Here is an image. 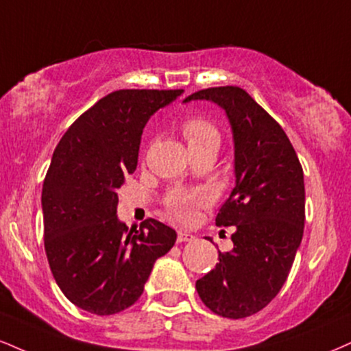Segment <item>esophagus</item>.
I'll return each instance as SVG.
<instances>
[{"mask_svg":"<svg viewBox=\"0 0 351 351\" xmlns=\"http://www.w3.org/2000/svg\"><path fill=\"white\" fill-rule=\"evenodd\" d=\"M194 237L191 234H189V232H183V230H180L178 232V237H176V240H178V242L181 243V242H191Z\"/></svg>","mask_w":351,"mask_h":351,"instance_id":"1","label":"esophagus"}]
</instances>
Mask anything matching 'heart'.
<instances>
[{
	"label": "heart",
	"mask_w": 351,
	"mask_h": 351,
	"mask_svg": "<svg viewBox=\"0 0 351 351\" xmlns=\"http://www.w3.org/2000/svg\"><path fill=\"white\" fill-rule=\"evenodd\" d=\"M181 134L188 142L189 150L199 149L206 145H219L221 134L214 122L206 117H189L181 124ZM208 202V194L201 191H173L165 199L168 213L176 221L189 222L199 206Z\"/></svg>",
	"instance_id": "1"
}]
</instances>
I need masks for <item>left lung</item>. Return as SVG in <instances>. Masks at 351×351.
<instances>
[{
	"label": "left lung",
	"instance_id": "left-lung-1",
	"mask_svg": "<svg viewBox=\"0 0 351 351\" xmlns=\"http://www.w3.org/2000/svg\"><path fill=\"white\" fill-rule=\"evenodd\" d=\"M193 99L226 111L235 143V186L216 216V226H235L234 248L219 252L196 289L214 314L243 319L276 298L293 267L306 221L302 167L281 125L242 88H206L184 103Z\"/></svg>",
	"mask_w": 351,
	"mask_h": 351
}]
</instances>
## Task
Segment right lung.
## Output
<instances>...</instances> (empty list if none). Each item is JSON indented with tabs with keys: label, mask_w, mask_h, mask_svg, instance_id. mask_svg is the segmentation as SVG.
<instances>
[{
	"label": "right lung",
	"mask_w": 351,
	"mask_h": 351,
	"mask_svg": "<svg viewBox=\"0 0 351 351\" xmlns=\"http://www.w3.org/2000/svg\"><path fill=\"white\" fill-rule=\"evenodd\" d=\"M183 90H117L63 134L42 188L44 245L52 274L75 306L98 315L128 309L142 296L155 260L176 232L145 219L119 222L117 189L137 168L147 121Z\"/></svg>",
	"instance_id": "obj_1"
}]
</instances>
